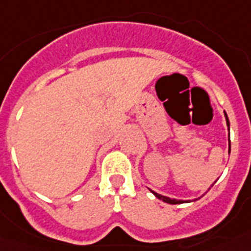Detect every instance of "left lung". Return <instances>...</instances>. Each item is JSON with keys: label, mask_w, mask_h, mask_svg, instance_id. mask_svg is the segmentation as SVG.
I'll list each match as a JSON object with an SVG mask.
<instances>
[{"label": "left lung", "mask_w": 251, "mask_h": 251, "mask_svg": "<svg viewBox=\"0 0 251 251\" xmlns=\"http://www.w3.org/2000/svg\"><path fill=\"white\" fill-rule=\"evenodd\" d=\"M224 114H225V119H226V126H227V129H229V136H230V122H229V118H227V114H226L225 112H224ZM229 153H230V138H229ZM216 182V181H215ZM214 182V183H215ZM214 183L211 185V187L214 186ZM151 192H152L154 196L158 199V200H162L163 202H167V203H171V205H178V203H185V202H194V201H196L197 199H195V200H177V199H171V197H167V196H163V195H159L157 194V192L152 191V190H150Z\"/></svg>", "instance_id": "obj_1"}]
</instances>
